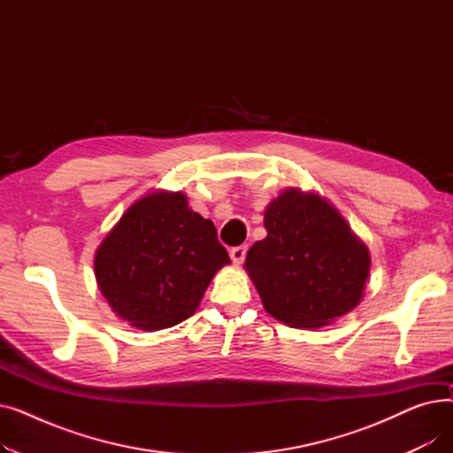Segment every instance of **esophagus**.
I'll return each mask as SVG.
<instances>
[{"label": "esophagus", "instance_id": "esophagus-1", "mask_svg": "<svg viewBox=\"0 0 453 453\" xmlns=\"http://www.w3.org/2000/svg\"><path fill=\"white\" fill-rule=\"evenodd\" d=\"M246 253H248V246L244 244V246H236V248H233L231 250V258H233V263L234 265H242L244 263V258H246Z\"/></svg>", "mask_w": 453, "mask_h": 453}]
</instances>
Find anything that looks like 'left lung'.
<instances>
[{"instance_id": "left-lung-1", "label": "left lung", "mask_w": 453, "mask_h": 453, "mask_svg": "<svg viewBox=\"0 0 453 453\" xmlns=\"http://www.w3.org/2000/svg\"><path fill=\"white\" fill-rule=\"evenodd\" d=\"M265 227L244 266L268 314L318 328L360 303L371 257L328 202L290 188L266 207Z\"/></svg>"}]
</instances>
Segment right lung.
I'll list each match as a JSON object with an SVG mask.
<instances>
[{
	"instance_id": "1",
	"label": "right lung",
	"mask_w": 453,
	"mask_h": 453,
	"mask_svg": "<svg viewBox=\"0 0 453 453\" xmlns=\"http://www.w3.org/2000/svg\"><path fill=\"white\" fill-rule=\"evenodd\" d=\"M229 265L211 220L181 193L135 202L95 255V277L111 311L132 326L161 330L196 312L211 279Z\"/></svg>"
}]
</instances>
